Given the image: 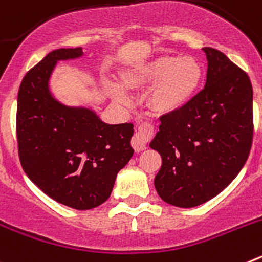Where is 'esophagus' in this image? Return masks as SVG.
<instances>
[{"label": "esophagus", "mask_w": 262, "mask_h": 262, "mask_svg": "<svg viewBox=\"0 0 262 262\" xmlns=\"http://www.w3.org/2000/svg\"><path fill=\"white\" fill-rule=\"evenodd\" d=\"M155 134V127L151 122H143L142 124H139L138 129L134 134L133 139H131V145L136 152H140L145 149V145L152 139Z\"/></svg>", "instance_id": "obj_1"}]
</instances>
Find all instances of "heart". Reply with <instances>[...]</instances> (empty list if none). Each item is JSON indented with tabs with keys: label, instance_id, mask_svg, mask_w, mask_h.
Masks as SVG:
<instances>
[{
	"label": "heart",
	"instance_id": "1",
	"mask_svg": "<svg viewBox=\"0 0 262 262\" xmlns=\"http://www.w3.org/2000/svg\"><path fill=\"white\" fill-rule=\"evenodd\" d=\"M202 67L190 56L163 55L136 67L126 75V85L140 88L152 85L148 103L157 113H173L191 98L202 81ZM114 98L126 102L127 94L115 88Z\"/></svg>",
	"mask_w": 262,
	"mask_h": 262
}]
</instances>
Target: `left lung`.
<instances>
[{
	"label": "left lung",
	"instance_id": "left-lung-1",
	"mask_svg": "<svg viewBox=\"0 0 262 262\" xmlns=\"http://www.w3.org/2000/svg\"><path fill=\"white\" fill-rule=\"evenodd\" d=\"M206 85L189 102L161 115L149 147L161 156L155 187L166 203L195 207L239 174L253 142V90L248 75L221 51L203 48Z\"/></svg>",
	"mask_w": 262,
	"mask_h": 262
}]
</instances>
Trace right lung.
I'll list each match as a JSON object with an SVG mask.
<instances>
[{
  "label": "right lung",
  "mask_w": 262,
  "mask_h": 262,
  "mask_svg": "<svg viewBox=\"0 0 262 262\" xmlns=\"http://www.w3.org/2000/svg\"><path fill=\"white\" fill-rule=\"evenodd\" d=\"M81 55V48L55 50L27 72L18 92L17 142L23 170L43 193L89 210L110 196L118 172L133 157L134 124H106L93 111L66 107L51 97L56 62Z\"/></svg>",
  "instance_id": "1"
}]
</instances>
